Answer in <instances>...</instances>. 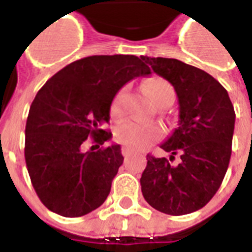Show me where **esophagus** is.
<instances>
[{"label": "esophagus", "instance_id": "esophagus-1", "mask_svg": "<svg viewBox=\"0 0 252 252\" xmlns=\"http://www.w3.org/2000/svg\"><path fill=\"white\" fill-rule=\"evenodd\" d=\"M121 154H123L124 158H128V157H131V155H133L135 153H133L132 150H129L128 147H123L121 148Z\"/></svg>", "mask_w": 252, "mask_h": 252}]
</instances>
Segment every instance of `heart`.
<instances>
[{
    "label": "heart",
    "instance_id": "heart-1",
    "mask_svg": "<svg viewBox=\"0 0 252 252\" xmlns=\"http://www.w3.org/2000/svg\"><path fill=\"white\" fill-rule=\"evenodd\" d=\"M146 92L157 106L166 99H174V89L166 79L151 78L146 82ZM126 89H120L112 99L109 113L113 119H120L124 115ZM162 137V129L155 124H146L128 120L116 126L115 139L132 150H144Z\"/></svg>",
    "mask_w": 252,
    "mask_h": 252
}]
</instances>
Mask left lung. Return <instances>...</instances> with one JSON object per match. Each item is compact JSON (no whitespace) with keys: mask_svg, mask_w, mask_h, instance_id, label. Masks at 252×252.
I'll list each match as a JSON object with an SVG mask.
<instances>
[{"mask_svg":"<svg viewBox=\"0 0 252 252\" xmlns=\"http://www.w3.org/2000/svg\"><path fill=\"white\" fill-rule=\"evenodd\" d=\"M174 86L180 124L160 146L170 160L147 155L140 178L144 200L157 211L181 216L205 206L227 173L235 128V110L227 90L201 68L178 59L143 57ZM175 155L180 163L171 165Z\"/></svg>","mask_w":252,"mask_h":252,"instance_id":"8db88e82","label":"left lung"}]
</instances>
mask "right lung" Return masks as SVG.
I'll use <instances>...</instances> for the list:
<instances>
[{"instance_id":"right-lung-1","label":"right lung","mask_w":252,"mask_h":252,"mask_svg":"<svg viewBox=\"0 0 252 252\" xmlns=\"http://www.w3.org/2000/svg\"><path fill=\"white\" fill-rule=\"evenodd\" d=\"M135 55H93L67 64L37 92L25 126V163L36 194L64 217L88 215L104 204L123 164L119 144L83 151L92 137L102 146L109 106L126 82L150 74Z\"/></svg>"}]
</instances>
